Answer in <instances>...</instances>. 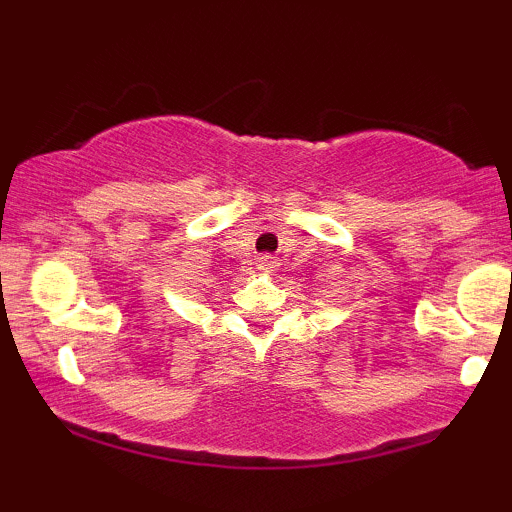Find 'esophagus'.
Returning <instances> with one entry per match:
<instances>
[{
    "label": "esophagus",
    "instance_id": "1",
    "mask_svg": "<svg viewBox=\"0 0 512 512\" xmlns=\"http://www.w3.org/2000/svg\"><path fill=\"white\" fill-rule=\"evenodd\" d=\"M257 264H260V269H262V272H272L276 262H274V257H269V255H262L260 260H257Z\"/></svg>",
    "mask_w": 512,
    "mask_h": 512
}]
</instances>
